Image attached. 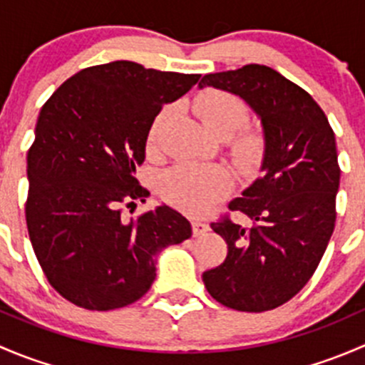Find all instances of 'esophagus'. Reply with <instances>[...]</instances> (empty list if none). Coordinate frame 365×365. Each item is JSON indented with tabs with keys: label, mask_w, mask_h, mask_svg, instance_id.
I'll return each instance as SVG.
<instances>
[{
	"label": "esophagus",
	"mask_w": 365,
	"mask_h": 365,
	"mask_svg": "<svg viewBox=\"0 0 365 365\" xmlns=\"http://www.w3.org/2000/svg\"><path fill=\"white\" fill-rule=\"evenodd\" d=\"M208 230H210L208 224L203 222V220H200V219L192 220V233H194V237H201V235H205Z\"/></svg>",
	"instance_id": "34e87169"
}]
</instances>
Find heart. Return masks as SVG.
<instances>
[{"instance_id": "b5f03b06", "label": "heart", "mask_w": 365, "mask_h": 365, "mask_svg": "<svg viewBox=\"0 0 365 365\" xmlns=\"http://www.w3.org/2000/svg\"><path fill=\"white\" fill-rule=\"evenodd\" d=\"M194 108L208 130L226 138L244 127L249 118L245 102L224 90H205L197 95ZM164 114H160L153 128L152 141ZM257 148L259 143L254 135H244L235 146V155L238 160L249 162L256 157ZM227 187V175L217 165L178 164L169 169L162 178V194L165 200L189 213H203L212 208L226 194Z\"/></svg>"}]
</instances>
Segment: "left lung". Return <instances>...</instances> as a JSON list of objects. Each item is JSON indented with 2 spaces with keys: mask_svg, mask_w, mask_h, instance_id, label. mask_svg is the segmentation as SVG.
<instances>
[{
  "mask_svg": "<svg viewBox=\"0 0 365 365\" xmlns=\"http://www.w3.org/2000/svg\"><path fill=\"white\" fill-rule=\"evenodd\" d=\"M205 86L231 91L251 106L263 123L264 159L261 178L227 205L245 213L251 226L230 215L212 222L227 256L205 272L203 282L226 307L270 311L307 284L332 237L341 178L336 135L314 98L270 67L206 73Z\"/></svg>",
  "mask_w": 365,
  "mask_h": 365,
  "instance_id": "left-lung-1",
  "label": "left lung"
}]
</instances>
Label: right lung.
<instances>
[{
  "instance_id": "right-lung-1",
  "label": "right lung",
  "mask_w": 365,
  "mask_h": 365,
  "mask_svg": "<svg viewBox=\"0 0 365 365\" xmlns=\"http://www.w3.org/2000/svg\"><path fill=\"white\" fill-rule=\"evenodd\" d=\"M200 77L113 61L73 73L42 106L28 150L26 224L47 281L72 304H134L155 279L157 254L192 235L169 206L130 220L123 206L150 196L134 175L153 120Z\"/></svg>"
}]
</instances>
